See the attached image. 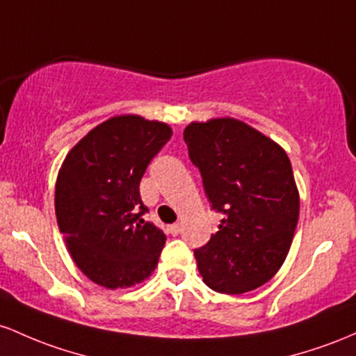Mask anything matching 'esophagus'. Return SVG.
I'll return each instance as SVG.
<instances>
[{"mask_svg":"<svg viewBox=\"0 0 356 356\" xmlns=\"http://www.w3.org/2000/svg\"><path fill=\"white\" fill-rule=\"evenodd\" d=\"M170 234L171 235H178L179 232H181V225H179V223H173V225H170Z\"/></svg>","mask_w":356,"mask_h":356,"instance_id":"obj_1","label":"esophagus"}]
</instances>
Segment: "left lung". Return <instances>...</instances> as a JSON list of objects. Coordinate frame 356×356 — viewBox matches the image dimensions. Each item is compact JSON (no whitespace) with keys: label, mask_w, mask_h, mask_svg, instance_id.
<instances>
[{"label":"left lung","mask_w":356,"mask_h":356,"mask_svg":"<svg viewBox=\"0 0 356 356\" xmlns=\"http://www.w3.org/2000/svg\"><path fill=\"white\" fill-rule=\"evenodd\" d=\"M218 232L195 249L210 289L242 294L266 284L284 262L299 218V193L286 151L232 118L191 122L183 133Z\"/></svg>","instance_id":"left-lung-1"}]
</instances>
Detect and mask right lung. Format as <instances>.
I'll list each match as a JSON object with an SVG mask.
<instances>
[{
  "label": "right lung",
  "instance_id": "right-lung-1",
  "mask_svg": "<svg viewBox=\"0 0 356 356\" xmlns=\"http://www.w3.org/2000/svg\"><path fill=\"white\" fill-rule=\"evenodd\" d=\"M171 127L127 114L107 119L67 154L55 185V213L67 249L90 281L109 289L149 277L165 234L143 215L139 183Z\"/></svg>",
  "mask_w": 356,
  "mask_h": 356
}]
</instances>
